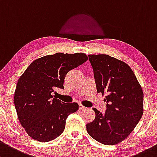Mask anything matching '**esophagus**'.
<instances>
[{"label":"esophagus","mask_w":157,"mask_h":157,"mask_svg":"<svg viewBox=\"0 0 157 157\" xmlns=\"http://www.w3.org/2000/svg\"><path fill=\"white\" fill-rule=\"evenodd\" d=\"M79 109H80V110H85L86 109V107L83 106V105H79Z\"/></svg>","instance_id":"obj_1"}]
</instances>
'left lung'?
Masks as SVG:
<instances>
[{"label": "left lung", "instance_id": "8db88e82", "mask_svg": "<svg viewBox=\"0 0 157 157\" xmlns=\"http://www.w3.org/2000/svg\"><path fill=\"white\" fill-rule=\"evenodd\" d=\"M97 92L106 94V110L92 108L95 118L88 134L103 144H117L133 131L143 115L144 93L127 64L108 55H89Z\"/></svg>", "mask_w": 157, "mask_h": 157}]
</instances>
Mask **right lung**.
I'll list each match as a JSON object with an SVG mask.
<instances>
[{
  "mask_svg": "<svg viewBox=\"0 0 157 157\" xmlns=\"http://www.w3.org/2000/svg\"><path fill=\"white\" fill-rule=\"evenodd\" d=\"M87 59L85 53L46 56L34 61L19 77L15 108L21 125L33 139L47 142L63 132L67 117L78 110V104L62 102L52 92L64 89L67 72Z\"/></svg>",
  "mask_w": 157,
  "mask_h": 157,
  "instance_id": "obj_1",
  "label": "right lung"
}]
</instances>
